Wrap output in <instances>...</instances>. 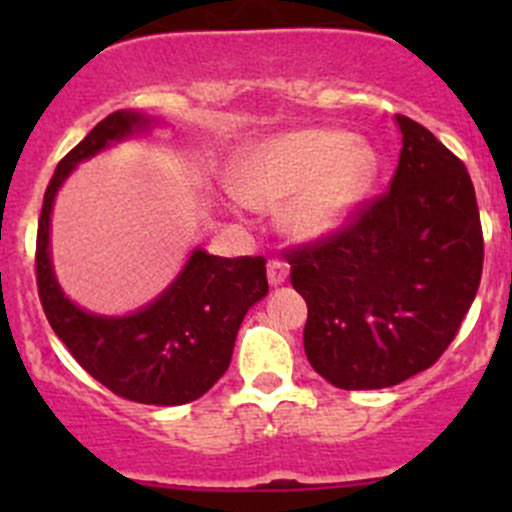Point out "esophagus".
Segmentation results:
<instances>
[{
    "label": "esophagus",
    "instance_id": "obj_1",
    "mask_svg": "<svg viewBox=\"0 0 512 512\" xmlns=\"http://www.w3.org/2000/svg\"><path fill=\"white\" fill-rule=\"evenodd\" d=\"M289 277V265L282 260H270L267 262V280L272 287H280Z\"/></svg>",
    "mask_w": 512,
    "mask_h": 512
}]
</instances>
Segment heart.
Segmentation results:
<instances>
[{"mask_svg":"<svg viewBox=\"0 0 512 512\" xmlns=\"http://www.w3.org/2000/svg\"><path fill=\"white\" fill-rule=\"evenodd\" d=\"M379 156L361 138L309 128L267 138L240 153L232 190L252 208L282 205V225L297 240L339 230L374 188Z\"/></svg>","mask_w":512,"mask_h":512,"instance_id":"obj_1","label":"heart"}]
</instances>
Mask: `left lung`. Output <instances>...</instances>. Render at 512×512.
Here are the masks:
<instances>
[{"instance_id": "8db88e82", "label": "left lung", "mask_w": 512, "mask_h": 512, "mask_svg": "<svg viewBox=\"0 0 512 512\" xmlns=\"http://www.w3.org/2000/svg\"><path fill=\"white\" fill-rule=\"evenodd\" d=\"M396 123L404 146L391 188L342 230L287 252L309 309L304 354L337 389H386L436 364L483 272L466 165L421 123Z\"/></svg>"}]
</instances>
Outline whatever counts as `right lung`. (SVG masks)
<instances>
[{
    "label": "right lung",
    "mask_w": 512,
    "mask_h": 512,
    "mask_svg": "<svg viewBox=\"0 0 512 512\" xmlns=\"http://www.w3.org/2000/svg\"><path fill=\"white\" fill-rule=\"evenodd\" d=\"M153 123L146 113L116 111L61 158L39 215L36 285L51 329L96 381L128 401L178 406L200 399L230 366L247 309L270 289L265 257L230 260L198 247L151 304L126 317H101L66 297L49 252L51 208L71 170L111 143L148 131Z\"/></svg>",
    "instance_id": "add662e5"
}]
</instances>
